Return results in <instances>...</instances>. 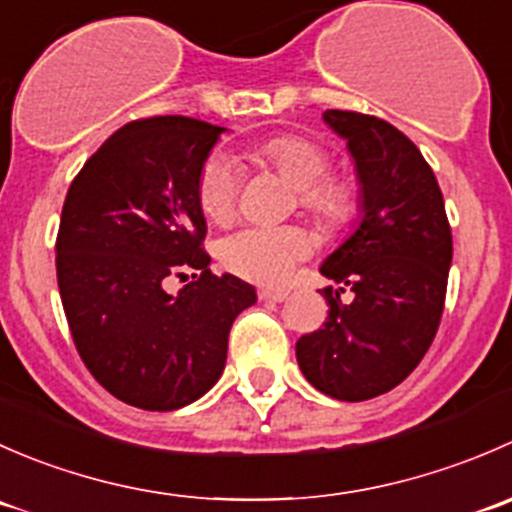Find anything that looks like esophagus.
<instances>
[{"label": "esophagus", "instance_id": "34e87169", "mask_svg": "<svg viewBox=\"0 0 512 512\" xmlns=\"http://www.w3.org/2000/svg\"><path fill=\"white\" fill-rule=\"evenodd\" d=\"M257 297L262 299V302H285V299L289 297L287 289H260L257 292Z\"/></svg>", "mask_w": 512, "mask_h": 512}]
</instances>
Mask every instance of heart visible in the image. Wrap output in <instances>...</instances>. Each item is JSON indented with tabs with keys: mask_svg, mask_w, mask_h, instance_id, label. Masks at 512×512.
I'll return each instance as SVG.
<instances>
[{
	"mask_svg": "<svg viewBox=\"0 0 512 512\" xmlns=\"http://www.w3.org/2000/svg\"><path fill=\"white\" fill-rule=\"evenodd\" d=\"M250 156L272 165L299 190L307 210L327 223H339L352 210V193L344 183L329 180V156L322 146L302 136H272L250 146ZM240 193V168L232 158L215 153L203 163L198 178V203L208 220L223 225L235 215ZM314 250V240L292 225H247L220 240L218 257L232 275L265 287L285 285L299 262Z\"/></svg>",
	"mask_w": 512,
	"mask_h": 512,
	"instance_id": "b5f03b06",
	"label": "heart"
}]
</instances>
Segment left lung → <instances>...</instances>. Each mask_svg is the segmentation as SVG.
<instances>
[{"label": "left lung", "mask_w": 512, "mask_h": 512, "mask_svg": "<svg viewBox=\"0 0 512 512\" xmlns=\"http://www.w3.org/2000/svg\"><path fill=\"white\" fill-rule=\"evenodd\" d=\"M347 141L361 195V223L319 267L322 329L297 342L309 384L339 401H366L399 386L431 347L446 302L453 240L443 195L421 151L391 123L356 111H324ZM355 299L344 305L338 292Z\"/></svg>", "instance_id": "1"}]
</instances>
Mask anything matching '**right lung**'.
Returning <instances> with one entry per match:
<instances>
[{"instance_id": "1", "label": "right lung", "mask_w": 512, "mask_h": 512, "mask_svg": "<svg viewBox=\"0 0 512 512\" xmlns=\"http://www.w3.org/2000/svg\"><path fill=\"white\" fill-rule=\"evenodd\" d=\"M225 128L156 116L118 128L66 193L56 237L61 304L86 369L146 411L198 401L225 369L227 334L255 287L213 275L198 203L203 163ZM194 270L178 295L168 276Z\"/></svg>"}]
</instances>
